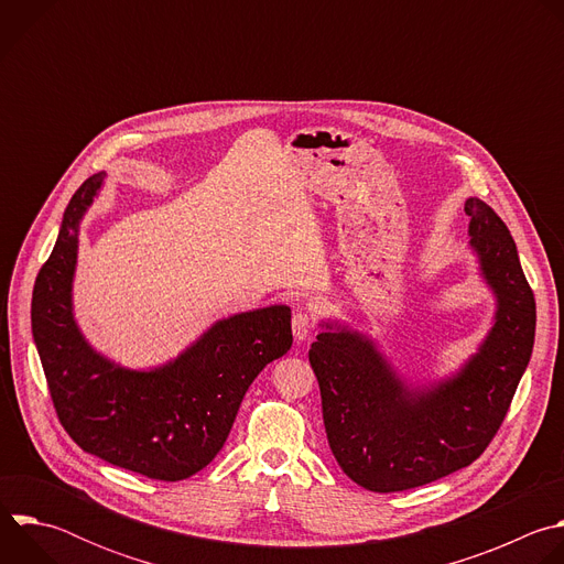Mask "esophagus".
Instances as JSON below:
<instances>
[{
  "label": "esophagus",
  "mask_w": 564,
  "mask_h": 564,
  "mask_svg": "<svg viewBox=\"0 0 564 564\" xmlns=\"http://www.w3.org/2000/svg\"><path fill=\"white\" fill-rule=\"evenodd\" d=\"M312 333H314V324H312L310 314L307 312H294V316H292V335H294L296 344L310 339Z\"/></svg>",
  "instance_id": "1"
}]
</instances>
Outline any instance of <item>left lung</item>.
Masks as SVG:
<instances>
[{
    "label": "left lung",
    "instance_id": "obj_1",
    "mask_svg": "<svg viewBox=\"0 0 564 564\" xmlns=\"http://www.w3.org/2000/svg\"><path fill=\"white\" fill-rule=\"evenodd\" d=\"M464 212L496 316L453 377L413 386L368 335L337 321H321L324 330L307 355L333 455L352 481L375 494L424 487L475 462L505 422L531 359L535 299L516 240L485 200L468 198Z\"/></svg>",
    "mask_w": 564,
    "mask_h": 564
}]
</instances>
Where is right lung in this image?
Segmentation results:
<instances>
[{"mask_svg": "<svg viewBox=\"0 0 564 564\" xmlns=\"http://www.w3.org/2000/svg\"><path fill=\"white\" fill-rule=\"evenodd\" d=\"M102 185L105 174H94L66 205L33 288V339L57 417L79 448L151 479H187L223 448L257 375L290 350L292 314L270 305L220 318L151 370L96 352L75 324L73 274L79 223Z\"/></svg>", "mask_w": 564, "mask_h": 564, "instance_id": "add662e5", "label": "right lung"}]
</instances>
